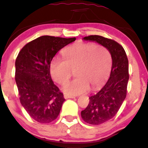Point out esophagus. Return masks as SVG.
<instances>
[{
	"label": "esophagus",
	"mask_w": 148,
	"mask_h": 148,
	"mask_svg": "<svg viewBox=\"0 0 148 148\" xmlns=\"http://www.w3.org/2000/svg\"><path fill=\"white\" fill-rule=\"evenodd\" d=\"M64 99H75V96H68V95H64Z\"/></svg>",
	"instance_id": "1"
}]
</instances>
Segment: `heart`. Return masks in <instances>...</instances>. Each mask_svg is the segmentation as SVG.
I'll return each mask as SVG.
<instances>
[{
	"mask_svg": "<svg viewBox=\"0 0 148 148\" xmlns=\"http://www.w3.org/2000/svg\"><path fill=\"white\" fill-rule=\"evenodd\" d=\"M63 58L55 57L51 61L50 74L57 83L62 84L75 70V79L62 86L67 95L77 96L86 92L89 87L95 89L100 86L110 74L111 57L106 48L94 43L79 42L65 48Z\"/></svg>",
	"mask_w": 148,
	"mask_h": 148,
	"instance_id": "1",
	"label": "heart"
}]
</instances>
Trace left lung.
I'll return each instance as SVG.
<instances>
[{
  "label": "left lung",
  "mask_w": 148,
  "mask_h": 148,
  "mask_svg": "<svg viewBox=\"0 0 148 148\" xmlns=\"http://www.w3.org/2000/svg\"><path fill=\"white\" fill-rule=\"evenodd\" d=\"M83 40L103 46L112 58L109 79L100 91L90 96L88 106L81 112L82 118L87 123L99 125L114 117L126 97L128 60L123 47L114 40L99 35H90Z\"/></svg>",
  "instance_id": "obj_1"
}]
</instances>
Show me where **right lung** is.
<instances>
[{
    "mask_svg": "<svg viewBox=\"0 0 148 148\" xmlns=\"http://www.w3.org/2000/svg\"><path fill=\"white\" fill-rule=\"evenodd\" d=\"M75 40L41 36L25 45L17 57L15 82L20 101L29 116L40 123L57 119L65 101L51 78V61L59 50Z\"/></svg>",
    "mask_w": 148,
    "mask_h": 148,
    "instance_id": "add662e5",
    "label": "right lung"
}]
</instances>
